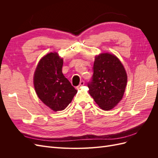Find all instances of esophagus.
Instances as JSON below:
<instances>
[{
  "instance_id": "34e87169",
  "label": "esophagus",
  "mask_w": 158,
  "mask_h": 158,
  "mask_svg": "<svg viewBox=\"0 0 158 158\" xmlns=\"http://www.w3.org/2000/svg\"><path fill=\"white\" fill-rule=\"evenodd\" d=\"M84 85V80H82V81H80V84L78 85L77 86V88H80L81 86H83V85Z\"/></svg>"
}]
</instances>
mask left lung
Masks as SVG:
<instances>
[{"label": "left lung", "instance_id": "1", "mask_svg": "<svg viewBox=\"0 0 158 158\" xmlns=\"http://www.w3.org/2000/svg\"><path fill=\"white\" fill-rule=\"evenodd\" d=\"M94 74L88 83L89 94L99 107L105 111L112 109L122 99L127 83L125 68L112 54L95 56Z\"/></svg>", "mask_w": 158, "mask_h": 158}]
</instances>
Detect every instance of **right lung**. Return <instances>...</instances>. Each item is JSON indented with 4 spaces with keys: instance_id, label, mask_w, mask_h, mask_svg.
<instances>
[{
    "instance_id": "obj_1",
    "label": "right lung",
    "mask_w": 158,
    "mask_h": 158,
    "mask_svg": "<svg viewBox=\"0 0 158 158\" xmlns=\"http://www.w3.org/2000/svg\"><path fill=\"white\" fill-rule=\"evenodd\" d=\"M63 65L57 52H50L40 60L33 76L38 98L54 111L64 109L77 93L62 73Z\"/></svg>"
}]
</instances>
